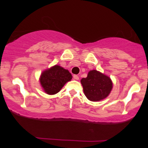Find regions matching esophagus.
Masks as SVG:
<instances>
[{"mask_svg": "<svg viewBox=\"0 0 148 148\" xmlns=\"http://www.w3.org/2000/svg\"><path fill=\"white\" fill-rule=\"evenodd\" d=\"M73 78H74V80H79V76H77V75H74V76H73Z\"/></svg>", "mask_w": 148, "mask_h": 148, "instance_id": "34e87169", "label": "esophagus"}]
</instances>
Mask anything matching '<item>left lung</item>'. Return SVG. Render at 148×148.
<instances>
[{"label":"left lung","instance_id":"obj_1","mask_svg":"<svg viewBox=\"0 0 148 148\" xmlns=\"http://www.w3.org/2000/svg\"><path fill=\"white\" fill-rule=\"evenodd\" d=\"M81 83L85 95L92 101L104 99L113 88L111 78L95 69L90 71L87 77L81 79Z\"/></svg>","mask_w":148,"mask_h":148}]
</instances>
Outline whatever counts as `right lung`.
Returning <instances> with one entry per match:
<instances>
[{
    "label": "right lung",
    "instance_id": "right-lung-1",
    "mask_svg": "<svg viewBox=\"0 0 148 148\" xmlns=\"http://www.w3.org/2000/svg\"><path fill=\"white\" fill-rule=\"evenodd\" d=\"M72 79V74L67 69L56 64L42 72L40 82L44 92L52 95L60 92L64 84Z\"/></svg>",
    "mask_w": 148,
    "mask_h": 148
}]
</instances>
